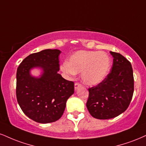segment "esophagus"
<instances>
[{"mask_svg":"<svg viewBox=\"0 0 146 146\" xmlns=\"http://www.w3.org/2000/svg\"><path fill=\"white\" fill-rule=\"evenodd\" d=\"M81 86V84L80 83H75V90H78V89Z\"/></svg>","mask_w":146,"mask_h":146,"instance_id":"esophagus-1","label":"esophagus"}]
</instances>
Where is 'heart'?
<instances>
[{"label":"heart","instance_id":"b5f03b06","mask_svg":"<svg viewBox=\"0 0 146 146\" xmlns=\"http://www.w3.org/2000/svg\"><path fill=\"white\" fill-rule=\"evenodd\" d=\"M111 59L107 53L96 51L79 50L72 54L61 69L66 74L75 75L81 72V78L87 85H97L108 76Z\"/></svg>","mask_w":146,"mask_h":146}]
</instances>
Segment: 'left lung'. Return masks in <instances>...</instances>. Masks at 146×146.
I'll use <instances>...</instances> for the list:
<instances>
[{
    "instance_id": "8db88e82",
    "label": "left lung",
    "mask_w": 146,
    "mask_h": 146,
    "mask_svg": "<svg viewBox=\"0 0 146 146\" xmlns=\"http://www.w3.org/2000/svg\"><path fill=\"white\" fill-rule=\"evenodd\" d=\"M113 57L110 73L96 86L89 88L86 107L92 117L100 120L113 118L125 111L134 92V78L131 62L120 53Z\"/></svg>"
}]
</instances>
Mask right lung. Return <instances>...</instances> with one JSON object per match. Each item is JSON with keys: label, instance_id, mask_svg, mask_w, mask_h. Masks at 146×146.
<instances>
[{"label": "right lung", "instance_id": "1", "mask_svg": "<svg viewBox=\"0 0 146 146\" xmlns=\"http://www.w3.org/2000/svg\"><path fill=\"white\" fill-rule=\"evenodd\" d=\"M60 53L58 50L47 49L31 54L17 68V103L26 115L38 123L59 120L65 110L66 101L74 93V82L58 73ZM34 67L43 69L41 78H34L29 74V70Z\"/></svg>", "mask_w": 146, "mask_h": 146}]
</instances>
